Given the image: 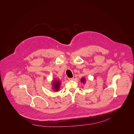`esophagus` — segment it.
<instances>
[{"instance_id": "34e87169", "label": "esophagus", "mask_w": 134, "mask_h": 134, "mask_svg": "<svg viewBox=\"0 0 134 134\" xmlns=\"http://www.w3.org/2000/svg\"><path fill=\"white\" fill-rule=\"evenodd\" d=\"M68 79H69V80H74V78L73 77H72V78H69Z\"/></svg>"}]
</instances>
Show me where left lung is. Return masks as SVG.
Returning <instances> with one entry per match:
<instances>
[{
    "mask_svg": "<svg viewBox=\"0 0 134 134\" xmlns=\"http://www.w3.org/2000/svg\"><path fill=\"white\" fill-rule=\"evenodd\" d=\"M81 82H82V83H85V78L84 77H82L81 79Z\"/></svg>",
    "mask_w": 134,
    "mask_h": 134,
    "instance_id": "1",
    "label": "left lung"
}]
</instances>
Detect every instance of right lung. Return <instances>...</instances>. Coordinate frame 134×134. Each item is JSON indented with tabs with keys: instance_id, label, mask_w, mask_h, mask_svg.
I'll use <instances>...</instances> for the list:
<instances>
[{
	"instance_id": "obj_1",
	"label": "right lung",
	"mask_w": 134,
	"mask_h": 134,
	"mask_svg": "<svg viewBox=\"0 0 134 134\" xmlns=\"http://www.w3.org/2000/svg\"><path fill=\"white\" fill-rule=\"evenodd\" d=\"M60 84L61 82L59 80L55 79L53 82H52V85H53V89L55 91H58L59 90L60 88Z\"/></svg>"
}]
</instances>
